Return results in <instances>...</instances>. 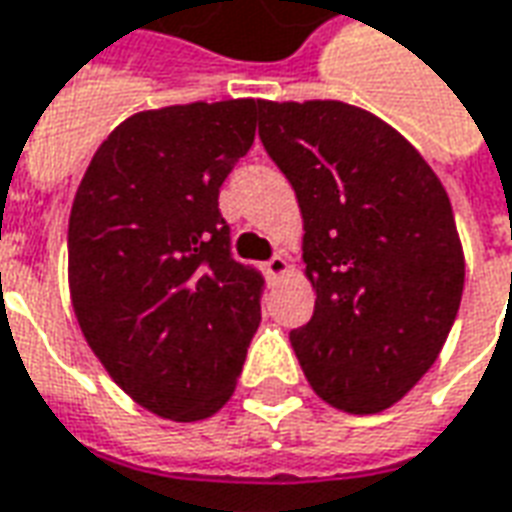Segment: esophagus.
<instances>
[{
    "instance_id": "obj_1",
    "label": "esophagus",
    "mask_w": 512,
    "mask_h": 512,
    "mask_svg": "<svg viewBox=\"0 0 512 512\" xmlns=\"http://www.w3.org/2000/svg\"><path fill=\"white\" fill-rule=\"evenodd\" d=\"M263 268H266L268 280H280L282 274L288 271V260H285V257H282V255H274Z\"/></svg>"
}]
</instances>
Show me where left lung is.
<instances>
[{"label": "left lung", "mask_w": 512, "mask_h": 512, "mask_svg": "<svg viewBox=\"0 0 512 512\" xmlns=\"http://www.w3.org/2000/svg\"><path fill=\"white\" fill-rule=\"evenodd\" d=\"M260 141L296 191L316 307L291 346L310 388L352 416L396 405L441 355L466 282L438 174L363 107L266 102Z\"/></svg>", "instance_id": "obj_1"}]
</instances>
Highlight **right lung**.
Returning <instances> with one entry per match:
<instances>
[{"label":"right lung","instance_id":"obj_1","mask_svg":"<svg viewBox=\"0 0 512 512\" xmlns=\"http://www.w3.org/2000/svg\"><path fill=\"white\" fill-rule=\"evenodd\" d=\"M263 99L135 113L96 149L69 216V291L88 346L155 416L202 421L235 391L263 277L230 255L219 188Z\"/></svg>","mask_w":512,"mask_h":512}]
</instances>
